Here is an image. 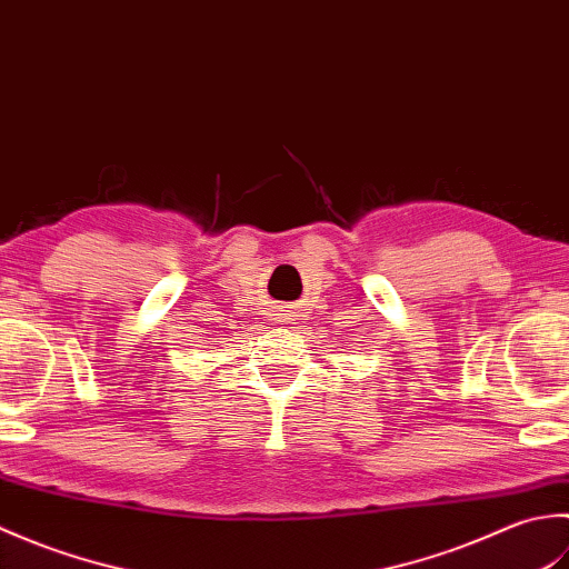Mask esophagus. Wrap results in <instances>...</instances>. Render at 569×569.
<instances>
[{"label": "esophagus", "instance_id": "1", "mask_svg": "<svg viewBox=\"0 0 569 569\" xmlns=\"http://www.w3.org/2000/svg\"><path fill=\"white\" fill-rule=\"evenodd\" d=\"M278 322H283V320H278Z\"/></svg>", "mask_w": 569, "mask_h": 569}]
</instances>
